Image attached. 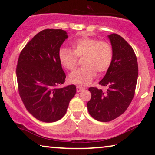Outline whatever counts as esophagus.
Returning a JSON list of instances; mask_svg holds the SVG:
<instances>
[{
	"instance_id": "1",
	"label": "esophagus",
	"mask_w": 155,
	"mask_h": 155,
	"mask_svg": "<svg viewBox=\"0 0 155 155\" xmlns=\"http://www.w3.org/2000/svg\"><path fill=\"white\" fill-rule=\"evenodd\" d=\"M84 88L82 87H80V86H77V92H81V91L84 90Z\"/></svg>"
}]
</instances>
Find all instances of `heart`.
<instances>
[{
  "mask_svg": "<svg viewBox=\"0 0 155 155\" xmlns=\"http://www.w3.org/2000/svg\"><path fill=\"white\" fill-rule=\"evenodd\" d=\"M73 51L68 48H61L58 51V59L61 65L68 71L75 69L78 58H82L84 66L75 70L70 74L71 82L81 85L90 83L96 75L109 71L114 58L113 47L109 42L90 37H81L72 44Z\"/></svg>",
  "mask_w": 155,
  "mask_h": 155,
  "instance_id": "heart-1",
  "label": "heart"
}]
</instances>
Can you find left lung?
Listing matches in <instances>:
<instances>
[{"instance_id": "left-lung-1", "label": "left lung", "mask_w": 155, "mask_h": 155, "mask_svg": "<svg viewBox=\"0 0 155 155\" xmlns=\"http://www.w3.org/2000/svg\"><path fill=\"white\" fill-rule=\"evenodd\" d=\"M108 37L114 58L109 71L99 82L107 90L89 88L92 97L87 104L90 116L101 122L111 121L126 111L134 97L138 76L137 58L130 44L117 34Z\"/></svg>"}]
</instances>
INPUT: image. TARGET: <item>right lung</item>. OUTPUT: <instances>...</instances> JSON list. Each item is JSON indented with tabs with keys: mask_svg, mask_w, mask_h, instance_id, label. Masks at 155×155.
Here are the masks:
<instances>
[{
	"mask_svg": "<svg viewBox=\"0 0 155 155\" xmlns=\"http://www.w3.org/2000/svg\"><path fill=\"white\" fill-rule=\"evenodd\" d=\"M67 38L62 29H44L26 44L19 56V94L27 111L41 121L51 123L63 118L76 93L74 84L58 87L66 78L58 51Z\"/></svg>",
	"mask_w": 155,
	"mask_h": 155,
	"instance_id": "add662e5",
	"label": "right lung"
}]
</instances>
